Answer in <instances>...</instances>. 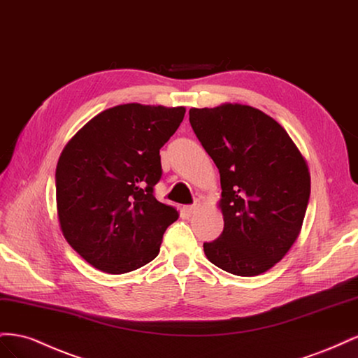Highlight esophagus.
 <instances>
[{"mask_svg":"<svg viewBox=\"0 0 358 358\" xmlns=\"http://www.w3.org/2000/svg\"><path fill=\"white\" fill-rule=\"evenodd\" d=\"M200 208V201L199 200H196V201H194L192 204H189V206H187V208H185V210H187V213H194V212H196L197 209Z\"/></svg>","mask_w":358,"mask_h":358,"instance_id":"esophagus-1","label":"esophagus"}]
</instances>
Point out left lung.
I'll return each mask as SVG.
<instances>
[{
  "mask_svg": "<svg viewBox=\"0 0 358 358\" xmlns=\"http://www.w3.org/2000/svg\"><path fill=\"white\" fill-rule=\"evenodd\" d=\"M189 124L221 176L224 230L206 242L209 262L237 276H257L296 242L310 196L306 159L273 117L225 103L189 109Z\"/></svg>",
  "mask_w": 358,
  "mask_h": 358,
  "instance_id": "obj_1",
  "label": "left lung"
}]
</instances>
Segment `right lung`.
<instances>
[{
  "label": "right lung",
  "instance_id": "add662e5",
  "mask_svg": "<svg viewBox=\"0 0 358 358\" xmlns=\"http://www.w3.org/2000/svg\"><path fill=\"white\" fill-rule=\"evenodd\" d=\"M185 107L129 103L83 125L58 159L57 208L64 237L106 273H128L158 255L162 234L179 218L159 203V149L179 128Z\"/></svg>",
  "mask_w": 358,
  "mask_h": 358
}]
</instances>
